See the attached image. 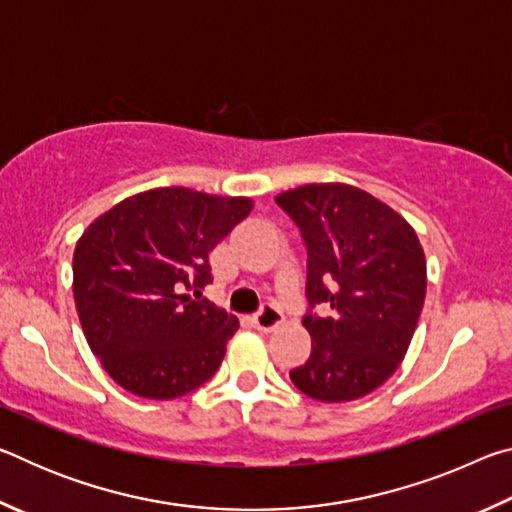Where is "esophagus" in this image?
Here are the masks:
<instances>
[{"label": "esophagus", "mask_w": 512, "mask_h": 512, "mask_svg": "<svg viewBox=\"0 0 512 512\" xmlns=\"http://www.w3.org/2000/svg\"><path fill=\"white\" fill-rule=\"evenodd\" d=\"M280 323H282V311L277 309L273 302H264L257 314L253 316V325L257 329H262V332H271V329H275Z\"/></svg>", "instance_id": "esophagus-1"}]
</instances>
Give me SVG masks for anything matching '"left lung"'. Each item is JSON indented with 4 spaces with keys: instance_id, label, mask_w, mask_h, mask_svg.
I'll list each match as a JSON object with an SVG mask.
<instances>
[{
    "instance_id": "left-lung-1",
    "label": "left lung",
    "mask_w": 512,
    "mask_h": 512,
    "mask_svg": "<svg viewBox=\"0 0 512 512\" xmlns=\"http://www.w3.org/2000/svg\"><path fill=\"white\" fill-rule=\"evenodd\" d=\"M307 248L311 354L289 377L320 402H350L400 366L427 291V262L413 228L357 187L305 185L275 198ZM329 306L318 317L315 307Z\"/></svg>"
}]
</instances>
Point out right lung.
Segmentation results:
<instances>
[{
    "mask_svg": "<svg viewBox=\"0 0 512 512\" xmlns=\"http://www.w3.org/2000/svg\"><path fill=\"white\" fill-rule=\"evenodd\" d=\"M253 210L185 187L135 194L74 250V300L94 357L121 388L173 400L219 370L237 316L203 298L210 253Z\"/></svg>",
    "mask_w": 512,
    "mask_h": 512,
    "instance_id": "right-lung-1",
    "label": "right lung"
}]
</instances>
